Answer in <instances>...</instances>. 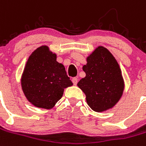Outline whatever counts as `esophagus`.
<instances>
[{
    "label": "esophagus",
    "mask_w": 146,
    "mask_h": 146,
    "mask_svg": "<svg viewBox=\"0 0 146 146\" xmlns=\"http://www.w3.org/2000/svg\"><path fill=\"white\" fill-rule=\"evenodd\" d=\"M72 82H73L74 85H76L77 83H78V78H77L76 77H74V78H72Z\"/></svg>",
    "instance_id": "1"
}]
</instances>
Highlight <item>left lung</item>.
<instances>
[{
	"instance_id": "left-lung-1",
	"label": "left lung",
	"mask_w": 146,
	"mask_h": 146,
	"mask_svg": "<svg viewBox=\"0 0 146 146\" xmlns=\"http://www.w3.org/2000/svg\"><path fill=\"white\" fill-rule=\"evenodd\" d=\"M83 66L86 76L77 85L86 95L87 104L101 112L112 108L118 102L124 90V82L119 64L113 55L98 46L87 58Z\"/></svg>"
}]
</instances>
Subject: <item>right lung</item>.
I'll use <instances>...</instances> for the list:
<instances>
[{
  "instance_id": "right-lung-1",
  "label": "right lung",
  "mask_w": 146,
  "mask_h": 146,
  "mask_svg": "<svg viewBox=\"0 0 146 146\" xmlns=\"http://www.w3.org/2000/svg\"><path fill=\"white\" fill-rule=\"evenodd\" d=\"M73 85L56 54L42 45L29 57L21 78L24 95L39 108L50 110L62 97L64 90Z\"/></svg>"
}]
</instances>
